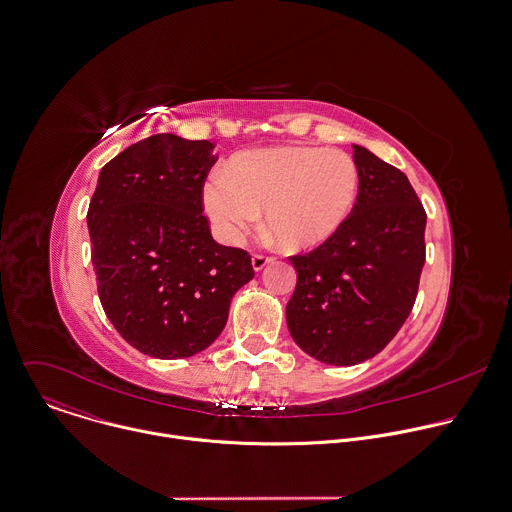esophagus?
<instances>
[{
	"label": "esophagus",
	"mask_w": 512,
	"mask_h": 512,
	"mask_svg": "<svg viewBox=\"0 0 512 512\" xmlns=\"http://www.w3.org/2000/svg\"><path fill=\"white\" fill-rule=\"evenodd\" d=\"M251 263H253V269H255V271H261V269H265L269 263H273V257L263 255V253H255L253 259H251Z\"/></svg>",
	"instance_id": "34e87169"
}]
</instances>
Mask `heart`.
Instances as JSON below:
<instances>
[{
    "label": "heart",
    "mask_w": 512,
    "mask_h": 512,
    "mask_svg": "<svg viewBox=\"0 0 512 512\" xmlns=\"http://www.w3.org/2000/svg\"><path fill=\"white\" fill-rule=\"evenodd\" d=\"M357 193L359 171L347 153L273 147L235 157L229 175L213 173L203 185V205L227 243H239L265 211L279 245L301 251L341 229Z\"/></svg>",
    "instance_id": "1"
}]
</instances>
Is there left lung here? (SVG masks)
Wrapping results in <instances>:
<instances>
[{"instance_id":"1","label":"left lung","mask_w":512,"mask_h":512,"mask_svg":"<svg viewBox=\"0 0 512 512\" xmlns=\"http://www.w3.org/2000/svg\"><path fill=\"white\" fill-rule=\"evenodd\" d=\"M359 195L341 229L289 257L297 271L287 327L313 359L351 367L381 353L417 299L427 213L407 175L353 145Z\"/></svg>"}]
</instances>
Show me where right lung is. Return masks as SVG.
<instances>
[{"label":"right lung","mask_w":512,"mask_h":512,"mask_svg":"<svg viewBox=\"0 0 512 512\" xmlns=\"http://www.w3.org/2000/svg\"><path fill=\"white\" fill-rule=\"evenodd\" d=\"M211 141L141 139L103 165L87 227L97 293L117 333L155 359H185L223 331L253 279L243 249L219 245L203 215Z\"/></svg>","instance_id":"right-lung-1"}]
</instances>
